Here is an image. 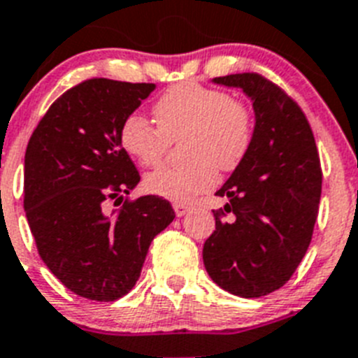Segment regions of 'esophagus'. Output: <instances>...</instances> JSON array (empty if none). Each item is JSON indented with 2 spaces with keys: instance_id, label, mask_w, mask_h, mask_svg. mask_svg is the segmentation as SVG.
Wrapping results in <instances>:
<instances>
[{
  "instance_id": "1",
  "label": "esophagus",
  "mask_w": 358,
  "mask_h": 358,
  "mask_svg": "<svg viewBox=\"0 0 358 358\" xmlns=\"http://www.w3.org/2000/svg\"><path fill=\"white\" fill-rule=\"evenodd\" d=\"M173 207H175V212L178 217H182V215H185L187 212L191 210V205H185V203H175Z\"/></svg>"
}]
</instances>
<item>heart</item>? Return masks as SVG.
Listing matches in <instances>:
<instances>
[{
    "instance_id": "heart-1",
    "label": "heart",
    "mask_w": 358,
    "mask_h": 358,
    "mask_svg": "<svg viewBox=\"0 0 358 358\" xmlns=\"http://www.w3.org/2000/svg\"><path fill=\"white\" fill-rule=\"evenodd\" d=\"M159 128L130 114L119 128V143L141 166H157L169 143L182 139L183 166H162L144 178L151 194L176 203L191 201L217 182V167L234 171L255 141V114L221 89L183 82L169 87L153 107Z\"/></svg>"
}]
</instances>
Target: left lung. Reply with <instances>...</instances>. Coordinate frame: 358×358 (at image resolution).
<instances>
[{"instance_id":"1","label":"left lung","mask_w":358,"mask_h":358,"mask_svg":"<svg viewBox=\"0 0 358 358\" xmlns=\"http://www.w3.org/2000/svg\"><path fill=\"white\" fill-rule=\"evenodd\" d=\"M239 87L253 101L255 141L215 194V230L203 262L219 287L260 298L289 282L308 250L321 198V162L303 110L276 83L257 73L214 78ZM234 213L224 222L222 215Z\"/></svg>"}]
</instances>
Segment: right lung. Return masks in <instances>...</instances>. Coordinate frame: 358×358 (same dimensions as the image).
<instances>
[{"label": "right lung", "mask_w": 358, "mask_h": 358, "mask_svg": "<svg viewBox=\"0 0 358 358\" xmlns=\"http://www.w3.org/2000/svg\"><path fill=\"white\" fill-rule=\"evenodd\" d=\"M155 83L91 78L48 108L24 155V210L38 255L69 291L114 301L139 280L148 248L175 219L159 196L125 199L141 176L119 128ZM124 203L117 211H110Z\"/></svg>", "instance_id": "1"}]
</instances>
